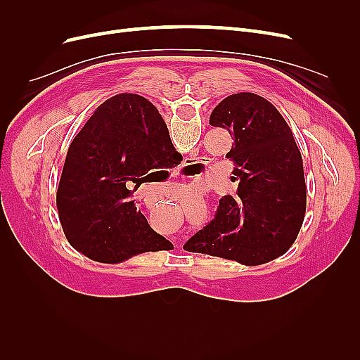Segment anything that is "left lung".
<instances>
[{
    "instance_id": "left-lung-1",
    "label": "left lung",
    "mask_w": 360,
    "mask_h": 360,
    "mask_svg": "<svg viewBox=\"0 0 360 360\" xmlns=\"http://www.w3.org/2000/svg\"><path fill=\"white\" fill-rule=\"evenodd\" d=\"M210 124L234 139L226 158L238 188L219 200L213 219L183 249L248 266L267 263L290 249L307 212L299 147L276 108L254 93L228 96Z\"/></svg>"
}]
</instances>
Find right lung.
Returning a JSON list of instances; mask_svg holds the SVG:
<instances>
[{
  "label": "right lung",
  "instance_id": "obj_1",
  "mask_svg": "<svg viewBox=\"0 0 360 360\" xmlns=\"http://www.w3.org/2000/svg\"><path fill=\"white\" fill-rule=\"evenodd\" d=\"M158 108L138 94L103 102L75 136L57 191V209L69 243L99 263L174 249L138 210L135 189L151 169L177 167Z\"/></svg>",
  "mask_w": 360,
  "mask_h": 360
}]
</instances>
